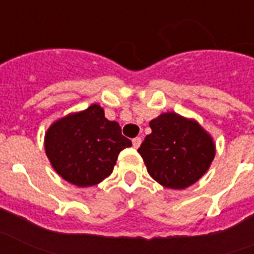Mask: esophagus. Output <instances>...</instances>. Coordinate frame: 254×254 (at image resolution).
Instances as JSON below:
<instances>
[{"label": "esophagus", "mask_w": 254, "mask_h": 254, "mask_svg": "<svg viewBox=\"0 0 254 254\" xmlns=\"http://www.w3.org/2000/svg\"><path fill=\"white\" fill-rule=\"evenodd\" d=\"M140 143H142V138H139V136H136V138L132 139V146H134L135 149H138L140 146Z\"/></svg>", "instance_id": "34e87169"}]
</instances>
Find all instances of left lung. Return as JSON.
Here are the masks:
<instances>
[{
  "mask_svg": "<svg viewBox=\"0 0 254 254\" xmlns=\"http://www.w3.org/2000/svg\"><path fill=\"white\" fill-rule=\"evenodd\" d=\"M150 128L151 134L138 153L149 175L161 186L184 190L208 170L215 157V145L196 120L166 112L151 120Z\"/></svg>",
  "mask_w": 254,
  "mask_h": 254,
  "instance_id": "obj_1",
  "label": "left lung"
}]
</instances>
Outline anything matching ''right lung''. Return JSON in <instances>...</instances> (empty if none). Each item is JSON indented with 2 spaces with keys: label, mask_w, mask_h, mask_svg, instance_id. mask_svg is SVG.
Here are the masks:
<instances>
[{
  "label": "right lung",
  "mask_w": 254,
  "mask_h": 254,
  "mask_svg": "<svg viewBox=\"0 0 254 254\" xmlns=\"http://www.w3.org/2000/svg\"><path fill=\"white\" fill-rule=\"evenodd\" d=\"M129 146L119 123L107 119L99 104L57 120L44 138L55 172L77 187L96 186L108 177L120 151Z\"/></svg>",
  "instance_id": "obj_1"
}]
</instances>
